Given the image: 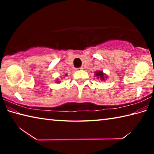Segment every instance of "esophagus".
Instances as JSON below:
<instances>
[{
	"label": "esophagus",
	"instance_id": "esophagus-1",
	"mask_svg": "<svg viewBox=\"0 0 154 154\" xmlns=\"http://www.w3.org/2000/svg\"><path fill=\"white\" fill-rule=\"evenodd\" d=\"M82 69H83V67H79V68H77V71H80V70H82Z\"/></svg>",
	"mask_w": 154,
	"mask_h": 154
}]
</instances>
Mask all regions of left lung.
<instances>
[{"mask_svg": "<svg viewBox=\"0 0 154 154\" xmlns=\"http://www.w3.org/2000/svg\"><path fill=\"white\" fill-rule=\"evenodd\" d=\"M95 75L96 77H97L98 79H100L101 80V82H103V81H105V79H106L107 76L105 74L103 73V71H96L95 72Z\"/></svg>", "mask_w": 154, "mask_h": 154, "instance_id": "1", "label": "left lung"}]
</instances>
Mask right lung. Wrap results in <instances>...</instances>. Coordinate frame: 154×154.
<instances>
[{
	"label": "right lung",
	"instance_id": "1",
	"mask_svg": "<svg viewBox=\"0 0 154 154\" xmlns=\"http://www.w3.org/2000/svg\"><path fill=\"white\" fill-rule=\"evenodd\" d=\"M56 82H57V83H60V81H58H58H56Z\"/></svg>",
	"mask_w": 154,
	"mask_h": 154
}]
</instances>
